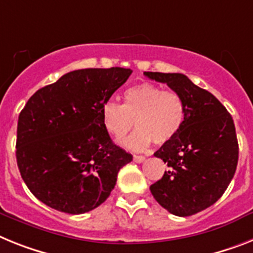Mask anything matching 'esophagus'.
Listing matches in <instances>:
<instances>
[{
  "label": "esophagus",
  "instance_id": "34e87169",
  "mask_svg": "<svg viewBox=\"0 0 253 253\" xmlns=\"http://www.w3.org/2000/svg\"><path fill=\"white\" fill-rule=\"evenodd\" d=\"M145 161V157L143 156H133V162H136V163H141Z\"/></svg>",
  "mask_w": 253,
  "mask_h": 253
}]
</instances>
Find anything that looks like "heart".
Instances as JSON below:
<instances>
[{"mask_svg": "<svg viewBox=\"0 0 253 253\" xmlns=\"http://www.w3.org/2000/svg\"><path fill=\"white\" fill-rule=\"evenodd\" d=\"M104 126L116 139H122L135 126L139 127L123 144L143 150L154 141L165 145L172 141L185 121V105L173 91H165L153 84H140L127 88L125 104L108 100L101 109Z\"/></svg>", "mask_w": 253, "mask_h": 253, "instance_id": "1", "label": "heart"}]
</instances>
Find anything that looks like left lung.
<instances>
[{"mask_svg":"<svg viewBox=\"0 0 253 253\" xmlns=\"http://www.w3.org/2000/svg\"><path fill=\"white\" fill-rule=\"evenodd\" d=\"M166 84L185 105L177 136L154 153L169 171L150 185L157 202L176 216H192L217 201L235 173L238 140L230 113L211 92L181 73L144 72Z\"/></svg>","mask_w":253,"mask_h":253,"instance_id":"obj_1","label":"left lung"}]
</instances>
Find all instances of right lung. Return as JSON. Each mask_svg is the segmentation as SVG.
<instances>
[{
    "label": "right lung",
    "mask_w": 253,
    "mask_h": 253,
    "mask_svg": "<svg viewBox=\"0 0 253 253\" xmlns=\"http://www.w3.org/2000/svg\"><path fill=\"white\" fill-rule=\"evenodd\" d=\"M131 73L118 67L69 72L25 104L18 121L16 162L42 203L80 215L107 201L118 171L132 156L113 144L101 109Z\"/></svg>",
    "instance_id": "obj_1"
}]
</instances>
